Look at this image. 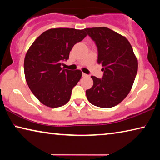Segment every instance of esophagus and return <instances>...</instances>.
Instances as JSON below:
<instances>
[{
  "instance_id": "esophagus-1",
  "label": "esophagus",
  "mask_w": 160,
  "mask_h": 160,
  "mask_svg": "<svg viewBox=\"0 0 160 160\" xmlns=\"http://www.w3.org/2000/svg\"><path fill=\"white\" fill-rule=\"evenodd\" d=\"M82 77H87V76H88V75H87V74H85V73H84V72H82Z\"/></svg>"
}]
</instances>
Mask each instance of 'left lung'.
Here are the masks:
<instances>
[{
	"instance_id": "1",
	"label": "left lung",
	"mask_w": 160,
	"mask_h": 160,
	"mask_svg": "<svg viewBox=\"0 0 160 160\" xmlns=\"http://www.w3.org/2000/svg\"><path fill=\"white\" fill-rule=\"evenodd\" d=\"M95 43L97 63L103 67L102 78L91 76L93 86L86 90L88 101L94 106L111 108L126 98L138 72V60L128 39L107 28H86Z\"/></svg>"
}]
</instances>
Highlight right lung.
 <instances>
[{"mask_svg": "<svg viewBox=\"0 0 160 160\" xmlns=\"http://www.w3.org/2000/svg\"><path fill=\"white\" fill-rule=\"evenodd\" d=\"M86 36L85 29H50L29 48L24 61L25 79L32 92L43 104L56 108L68 102L82 72L61 66L69 58L73 46Z\"/></svg>", "mask_w": 160, "mask_h": 160, "instance_id": "add662e5", "label": "right lung"}]
</instances>
